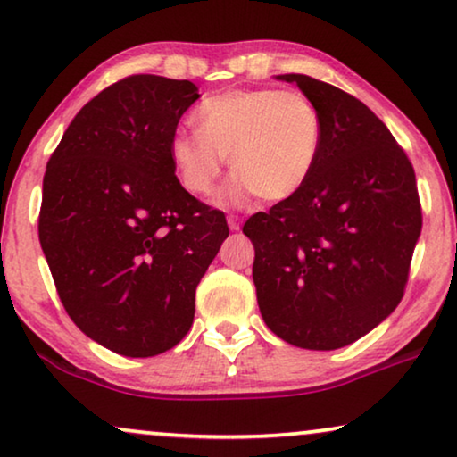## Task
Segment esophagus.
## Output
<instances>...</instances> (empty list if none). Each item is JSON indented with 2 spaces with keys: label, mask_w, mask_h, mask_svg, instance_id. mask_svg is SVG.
<instances>
[{
  "label": "esophagus",
  "mask_w": 457,
  "mask_h": 457,
  "mask_svg": "<svg viewBox=\"0 0 457 457\" xmlns=\"http://www.w3.org/2000/svg\"><path fill=\"white\" fill-rule=\"evenodd\" d=\"M228 228H230V230H239V228H241V218L228 216Z\"/></svg>",
  "instance_id": "34e87169"
}]
</instances>
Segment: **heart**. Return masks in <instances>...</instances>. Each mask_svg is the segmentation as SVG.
Here are the masks:
<instances>
[{
  "label": "heart",
  "instance_id": "1",
  "mask_svg": "<svg viewBox=\"0 0 457 457\" xmlns=\"http://www.w3.org/2000/svg\"><path fill=\"white\" fill-rule=\"evenodd\" d=\"M194 121L197 134L177 131L170 140L177 175L194 195L212 194L228 156L230 195L282 202L305 187L321 152L320 109L301 92H224L202 101Z\"/></svg>",
  "mask_w": 457,
  "mask_h": 457
}]
</instances>
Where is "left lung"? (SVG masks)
I'll use <instances>...</instances> for the list:
<instances>
[{"instance_id": "obj_1", "label": "left lung", "mask_w": 457, "mask_h": 457, "mask_svg": "<svg viewBox=\"0 0 457 457\" xmlns=\"http://www.w3.org/2000/svg\"><path fill=\"white\" fill-rule=\"evenodd\" d=\"M320 109L323 142L299 194L257 212L253 282L266 326L299 348L336 350L398 307L422 228L412 162L348 92L284 74Z\"/></svg>"}]
</instances>
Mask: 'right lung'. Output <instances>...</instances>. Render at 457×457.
<instances>
[{"mask_svg": "<svg viewBox=\"0 0 457 457\" xmlns=\"http://www.w3.org/2000/svg\"><path fill=\"white\" fill-rule=\"evenodd\" d=\"M189 80L136 74L86 103L43 177L38 241L65 311L117 354L167 353L189 332L195 288L227 218L181 187L177 123Z\"/></svg>", "mask_w": 457, "mask_h": 457, "instance_id": "right-lung-1", "label": "right lung"}]
</instances>
